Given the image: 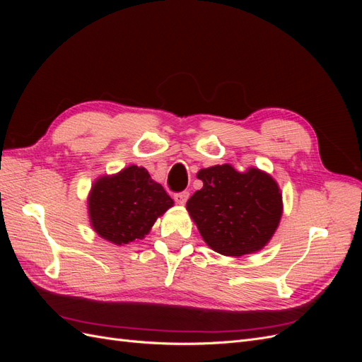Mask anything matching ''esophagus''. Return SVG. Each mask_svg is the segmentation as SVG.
Returning <instances> with one entry per match:
<instances>
[{"instance_id":"esophagus-1","label":"esophagus","mask_w":362,"mask_h":362,"mask_svg":"<svg viewBox=\"0 0 362 362\" xmlns=\"http://www.w3.org/2000/svg\"><path fill=\"white\" fill-rule=\"evenodd\" d=\"M189 196H190L189 192H180V193H175V194H173V199H175V202H177V204L184 205L185 202H187Z\"/></svg>"}]
</instances>
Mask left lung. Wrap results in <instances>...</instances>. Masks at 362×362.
Listing matches in <instances>:
<instances>
[{
	"label": "left lung",
	"instance_id": "obj_1",
	"mask_svg": "<svg viewBox=\"0 0 362 362\" xmlns=\"http://www.w3.org/2000/svg\"><path fill=\"white\" fill-rule=\"evenodd\" d=\"M198 178L204 187L187 201V210L208 246L242 257L269 243L282 216V196L270 175L222 164L201 169Z\"/></svg>",
	"mask_w": 362,
	"mask_h": 362
}]
</instances>
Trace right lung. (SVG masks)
Returning a JSON list of instances; mask_svg holds the SVG:
<instances>
[{
	"label": "right lung",
	"instance_id": "add662e5",
	"mask_svg": "<svg viewBox=\"0 0 362 362\" xmlns=\"http://www.w3.org/2000/svg\"><path fill=\"white\" fill-rule=\"evenodd\" d=\"M173 205L161 184L145 168L129 166L98 180L89 194V216L95 231L115 245L144 238L157 217Z\"/></svg>",
	"mask_w": 362,
	"mask_h": 362
}]
</instances>
